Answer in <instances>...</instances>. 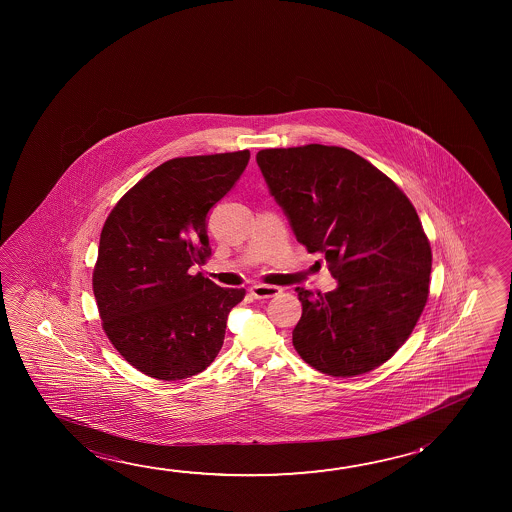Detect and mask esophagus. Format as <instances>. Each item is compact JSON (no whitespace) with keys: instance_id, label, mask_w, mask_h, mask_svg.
<instances>
[{"instance_id":"34e87169","label":"esophagus","mask_w":512,"mask_h":512,"mask_svg":"<svg viewBox=\"0 0 512 512\" xmlns=\"http://www.w3.org/2000/svg\"><path fill=\"white\" fill-rule=\"evenodd\" d=\"M280 287H277V285H264V284H257L252 285L250 287V293H252L253 298H257V300H266V298H273V296H277V294H280Z\"/></svg>"}]
</instances>
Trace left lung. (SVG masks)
<instances>
[{"label":"left lung","instance_id":"left-lung-1","mask_svg":"<svg viewBox=\"0 0 512 512\" xmlns=\"http://www.w3.org/2000/svg\"><path fill=\"white\" fill-rule=\"evenodd\" d=\"M257 164L298 243L325 255L337 280L325 294L296 287V352L332 377L378 368L409 339L428 300L432 252L414 205L339 146L260 150Z\"/></svg>","mask_w":512,"mask_h":512}]
</instances>
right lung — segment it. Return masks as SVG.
<instances>
[{"label": "right lung", "mask_w": 512, "mask_h": 512, "mask_svg": "<svg viewBox=\"0 0 512 512\" xmlns=\"http://www.w3.org/2000/svg\"><path fill=\"white\" fill-rule=\"evenodd\" d=\"M248 160V150L168 160L103 225L93 273L101 325L123 359L148 377L198 375L223 346L228 314L246 291L189 269L209 259L207 214Z\"/></svg>", "instance_id": "obj_1"}]
</instances>
